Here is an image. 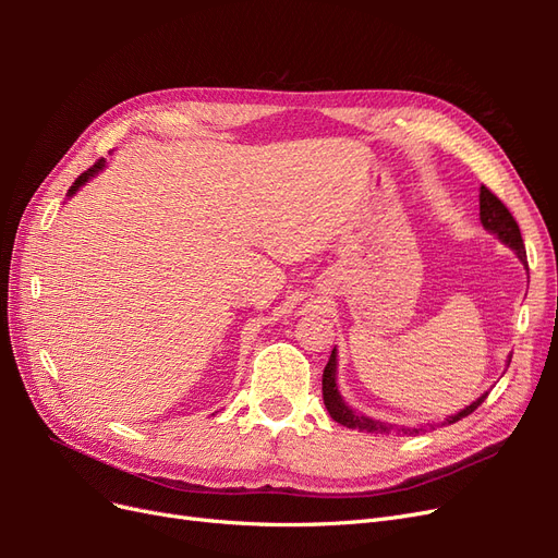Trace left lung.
I'll use <instances>...</instances> for the list:
<instances>
[{
  "mask_svg": "<svg viewBox=\"0 0 558 558\" xmlns=\"http://www.w3.org/2000/svg\"><path fill=\"white\" fill-rule=\"evenodd\" d=\"M480 221L482 226L494 232L496 238L508 244L519 260L526 265V251H523V240H521V230L514 221V216L510 214V209L502 205V202L486 189V185H482L480 189ZM512 356H508V365H510ZM488 393L480 396L475 402H470L465 410H461L459 414H453L449 418L442 421V426L447 424H456V421H461L463 416L475 412L480 404L484 402ZM324 402H326V410L330 412L332 421H337V424H342L347 428H353V430H361V433H391L396 430L398 435H418L424 428H408V426H393V424H384V421H377V418H369L365 414H359L353 412L349 404L342 400L340 391H337V349H332L330 359H328V365L324 367ZM433 428V426H430Z\"/></svg>",
  "mask_w": 558,
  "mask_h": 558,
  "instance_id": "left-lung-1",
  "label": "left lung"
}]
</instances>
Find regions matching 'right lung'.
Masks as SVG:
<instances>
[{
    "label": "right lung",
    "mask_w": 558,
    "mask_h": 558,
    "mask_svg": "<svg viewBox=\"0 0 558 558\" xmlns=\"http://www.w3.org/2000/svg\"><path fill=\"white\" fill-rule=\"evenodd\" d=\"M105 165H107V160H105V158H99V160H97V162L90 167V170H86V172H83V174H81V177L74 181V185H70V193H66V195L72 197V195H74V193L81 189L83 183H88V181H90V179H93L97 172H102V170H105Z\"/></svg>",
    "instance_id": "1"
}]
</instances>
